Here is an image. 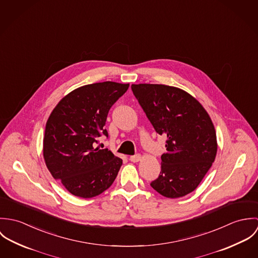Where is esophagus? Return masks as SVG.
I'll return each mask as SVG.
<instances>
[{
	"instance_id": "obj_1",
	"label": "esophagus",
	"mask_w": 258,
	"mask_h": 258,
	"mask_svg": "<svg viewBox=\"0 0 258 258\" xmlns=\"http://www.w3.org/2000/svg\"><path fill=\"white\" fill-rule=\"evenodd\" d=\"M141 159H142V157H141L140 154H136V155L130 156V161H132V162H134V163L141 161Z\"/></svg>"
}]
</instances>
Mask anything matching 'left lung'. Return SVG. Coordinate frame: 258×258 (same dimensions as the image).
Masks as SVG:
<instances>
[{
  "instance_id": "obj_1",
  "label": "left lung",
  "mask_w": 258,
  "mask_h": 258,
  "mask_svg": "<svg viewBox=\"0 0 258 258\" xmlns=\"http://www.w3.org/2000/svg\"><path fill=\"white\" fill-rule=\"evenodd\" d=\"M131 88L156 132L167 137L160 175L150 184L166 198L184 197L197 188L216 159L212 119L196 98L180 88L146 83Z\"/></svg>"
}]
</instances>
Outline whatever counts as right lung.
<instances>
[{
	"mask_svg": "<svg viewBox=\"0 0 258 258\" xmlns=\"http://www.w3.org/2000/svg\"><path fill=\"white\" fill-rule=\"evenodd\" d=\"M128 87L113 81L87 84L64 96L50 113L43 137L44 162L74 196L96 197L116 179L122 160L94 144L101 134L108 137V112Z\"/></svg>",
	"mask_w": 258,
	"mask_h": 258,
	"instance_id": "obj_1",
	"label": "right lung"
}]
</instances>
